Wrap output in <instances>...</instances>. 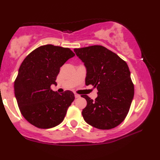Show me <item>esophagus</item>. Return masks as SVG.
I'll return each mask as SVG.
<instances>
[{
  "mask_svg": "<svg viewBox=\"0 0 160 160\" xmlns=\"http://www.w3.org/2000/svg\"><path fill=\"white\" fill-rule=\"evenodd\" d=\"M75 98H80V95H79V94H75Z\"/></svg>",
  "mask_w": 160,
  "mask_h": 160,
  "instance_id": "obj_1",
  "label": "esophagus"
}]
</instances>
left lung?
<instances>
[{
	"instance_id": "8db88e82",
	"label": "left lung",
	"mask_w": 160,
	"mask_h": 160,
	"mask_svg": "<svg viewBox=\"0 0 160 160\" xmlns=\"http://www.w3.org/2000/svg\"><path fill=\"white\" fill-rule=\"evenodd\" d=\"M86 68V85L98 90L94 101L88 95L82 115L85 122L94 128L109 130L118 126L128 113L134 96V85L128 66L112 51L94 45L74 48Z\"/></svg>"
}]
</instances>
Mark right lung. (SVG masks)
<instances>
[{
    "instance_id": "1",
    "label": "right lung",
    "mask_w": 160,
    "mask_h": 160,
    "mask_svg": "<svg viewBox=\"0 0 160 160\" xmlns=\"http://www.w3.org/2000/svg\"><path fill=\"white\" fill-rule=\"evenodd\" d=\"M68 48L52 44L41 46L24 59L14 83L20 112L29 123L39 128H51L63 121L75 99L72 92L59 94L51 90L57 85L60 68L73 57Z\"/></svg>"
}]
</instances>
